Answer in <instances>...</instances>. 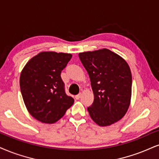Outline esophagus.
Here are the masks:
<instances>
[{"instance_id": "34e87169", "label": "esophagus", "mask_w": 159, "mask_h": 159, "mask_svg": "<svg viewBox=\"0 0 159 159\" xmlns=\"http://www.w3.org/2000/svg\"><path fill=\"white\" fill-rule=\"evenodd\" d=\"M82 97V93H79V94L76 95V96H75V97H74V98H75V99H80V97Z\"/></svg>"}]
</instances>
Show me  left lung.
<instances>
[{"mask_svg":"<svg viewBox=\"0 0 159 159\" xmlns=\"http://www.w3.org/2000/svg\"><path fill=\"white\" fill-rule=\"evenodd\" d=\"M79 57L94 95L88 107L90 116L99 126L114 124L124 116L130 104L132 75L128 64L107 48L80 53Z\"/></svg>","mask_w":159,"mask_h":159,"instance_id":"left-lung-1","label":"left lung"}]
</instances>
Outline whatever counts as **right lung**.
Listing matches in <instances>:
<instances>
[{"label":"right lung","mask_w":159,"mask_h":159,"mask_svg":"<svg viewBox=\"0 0 159 159\" xmlns=\"http://www.w3.org/2000/svg\"><path fill=\"white\" fill-rule=\"evenodd\" d=\"M72 55L43 52L25 64L20 76V87L25 107L37 120L53 124L74 104L65 92L60 74Z\"/></svg>","instance_id":"1"}]
</instances>
